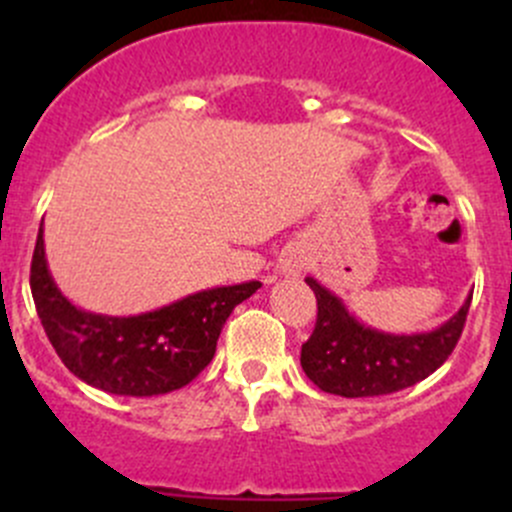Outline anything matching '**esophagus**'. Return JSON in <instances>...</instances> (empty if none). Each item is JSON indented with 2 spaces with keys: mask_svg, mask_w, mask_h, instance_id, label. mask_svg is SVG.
<instances>
[{
  "mask_svg": "<svg viewBox=\"0 0 512 512\" xmlns=\"http://www.w3.org/2000/svg\"><path fill=\"white\" fill-rule=\"evenodd\" d=\"M280 270H282V275L297 277L299 272L304 270V257L299 255V252H287L280 262Z\"/></svg>",
  "mask_w": 512,
  "mask_h": 512,
  "instance_id": "esophagus-1",
  "label": "esophagus"
}]
</instances>
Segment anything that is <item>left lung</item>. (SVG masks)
Segmentation results:
<instances>
[{
  "label": "left lung",
  "mask_w": 512,
  "mask_h": 512,
  "mask_svg": "<svg viewBox=\"0 0 512 512\" xmlns=\"http://www.w3.org/2000/svg\"><path fill=\"white\" fill-rule=\"evenodd\" d=\"M317 297V324L302 344V369L327 394L364 399L409 389L431 376L458 344L471 297L431 332L394 334L359 322L342 297L307 277Z\"/></svg>",
  "instance_id": "1"
}]
</instances>
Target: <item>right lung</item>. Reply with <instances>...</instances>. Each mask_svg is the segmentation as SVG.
I'll return each mask as SVG.
<instances>
[{
    "instance_id": "right-lung-1",
    "label": "right lung",
    "mask_w": 512,
    "mask_h": 512,
    "mask_svg": "<svg viewBox=\"0 0 512 512\" xmlns=\"http://www.w3.org/2000/svg\"><path fill=\"white\" fill-rule=\"evenodd\" d=\"M32 297L44 332L66 369L84 384L116 396H160L195 379L213 361L232 309L262 287H210L133 317L76 307L49 272L44 227L32 257Z\"/></svg>"
}]
</instances>
